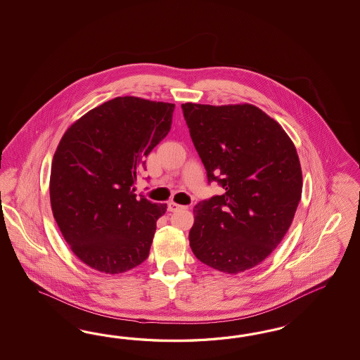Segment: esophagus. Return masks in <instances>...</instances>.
<instances>
[{
  "label": "esophagus",
  "mask_w": 360,
  "mask_h": 360,
  "mask_svg": "<svg viewBox=\"0 0 360 360\" xmlns=\"http://www.w3.org/2000/svg\"><path fill=\"white\" fill-rule=\"evenodd\" d=\"M181 208H185V206H181V205L175 203V202H170V203L167 205V210H169L170 212H175V211H178V210H181Z\"/></svg>",
  "instance_id": "esophagus-1"
}]
</instances>
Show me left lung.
<instances>
[{"mask_svg":"<svg viewBox=\"0 0 360 360\" xmlns=\"http://www.w3.org/2000/svg\"><path fill=\"white\" fill-rule=\"evenodd\" d=\"M196 152L223 195L194 207L190 247L220 272L265 260L290 227L302 194L295 143L277 121L251 104H182Z\"/></svg>","mask_w":360,"mask_h":360,"instance_id":"obj_1","label":"left lung"}]
</instances>
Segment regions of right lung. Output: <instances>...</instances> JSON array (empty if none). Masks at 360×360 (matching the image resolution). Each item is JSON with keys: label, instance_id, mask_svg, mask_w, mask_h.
I'll use <instances>...</instances> for the list:
<instances>
[{"label": "right lung", "instance_id": "obj_1", "mask_svg": "<svg viewBox=\"0 0 360 360\" xmlns=\"http://www.w3.org/2000/svg\"><path fill=\"white\" fill-rule=\"evenodd\" d=\"M174 104L115 98L74 122L51 165L50 200L56 224L77 257L117 274L149 256L166 205L136 195L145 157L172 128Z\"/></svg>", "mask_w": 360, "mask_h": 360}]
</instances>
